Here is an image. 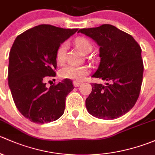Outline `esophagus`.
I'll list each match as a JSON object with an SVG mask.
<instances>
[{"mask_svg":"<svg viewBox=\"0 0 155 155\" xmlns=\"http://www.w3.org/2000/svg\"><path fill=\"white\" fill-rule=\"evenodd\" d=\"M73 84H74V87H78L80 85H81V83L77 82V81H74V82H73Z\"/></svg>","mask_w":155,"mask_h":155,"instance_id":"1","label":"esophagus"}]
</instances>
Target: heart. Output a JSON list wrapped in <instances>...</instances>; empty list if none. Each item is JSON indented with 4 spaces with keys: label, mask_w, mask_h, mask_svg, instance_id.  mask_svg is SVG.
I'll list each match as a JSON object with an SVG mask.
<instances>
[{
    "label": "heart",
    "mask_w": 155,
    "mask_h": 155,
    "mask_svg": "<svg viewBox=\"0 0 155 155\" xmlns=\"http://www.w3.org/2000/svg\"><path fill=\"white\" fill-rule=\"evenodd\" d=\"M75 45L82 54H85L89 50H92V45L85 38L80 37L75 40ZM67 43L60 45L56 54V58L59 63H63L66 57ZM89 68L87 66H74L68 65L63 67L60 71V76L63 79L81 81L89 74Z\"/></svg>",
    "instance_id": "heart-1"
}]
</instances>
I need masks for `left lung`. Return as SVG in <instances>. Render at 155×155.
Here are the masks:
<instances>
[{
  "mask_svg": "<svg viewBox=\"0 0 155 155\" xmlns=\"http://www.w3.org/2000/svg\"><path fill=\"white\" fill-rule=\"evenodd\" d=\"M99 46L100 63L92 77L107 81L92 84L86 99L89 114L101 119H114L132 109L143 82L141 48L130 35L111 25L78 30Z\"/></svg>",
  "mask_w": 155,
  "mask_h": 155,
  "instance_id": "1",
  "label": "left lung"
}]
</instances>
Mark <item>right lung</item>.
<instances>
[{
	"mask_svg": "<svg viewBox=\"0 0 155 155\" xmlns=\"http://www.w3.org/2000/svg\"><path fill=\"white\" fill-rule=\"evenodd\" d=\"M77 31L40 25L14 41L9 56L8 84L17 109L31 122H53L64 113L66 96L74 89L72 82L65 79L48 88L45 80L55 77L57 49Z\"/></svg>",
	"mask_w": 155,
	"mask_h": 155,
	"instance_id": "obj_1",
	"label": "right lung"
}]
</instances>
